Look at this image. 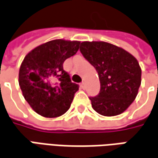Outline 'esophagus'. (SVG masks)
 Here are the masks:
<instances>
[{"label":"esophagus","mask_w":158,"mask_h":158,"mask_svg":"<svg viewBox=\"0 0 158 158\" xmlns=\"http://www.w3.org/2000/svg\"><path fill=\"white\" fill-rule=\"evenodd\" d=\"M85 82L84 81H81V83H80V87H81V89H85Z\"/></svg>","instance_id":"1"}]
</instances>
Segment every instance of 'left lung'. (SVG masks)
I'll return each mask as SVG.
<instances>
[{
    "mask_svg": "<svg viewBox=\"0 0 158 158\" xmlns=\"http://www.w3.org/2000/svg\"><path fill=\"white\" fill-rule=\"evenodd\" d=\"M80 52L95 68L101 89L89 97L98 114H122L135 100L141 84V69L134 56L124 49L106 42H81Z\"/></svg>",
    "mask_w": 158,
    "mask_h": 158,
    "instance_id": "obj_1",
    "label": "left lung"
}]
</instances>
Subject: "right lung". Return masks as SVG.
I'll use <instances>...</instances> for the list:
<instances>
[{"instance_id":"obj_1","label":"right lung","mask_w":158,"mask_h":158,"mask_svg":"<svg viewBox=\"0 0 158 158\" xmlns=\"http://www.w3.org/2000/svg\"><path fill=\"white\" fill-rule=\"evenodd\" d=\"M79 44V41L52 40L25 56L19 84L24 98L37 114L56 118L69 108L79 85L71 81L63 64L77 53Z\"/></svg>"}]
</instances>
